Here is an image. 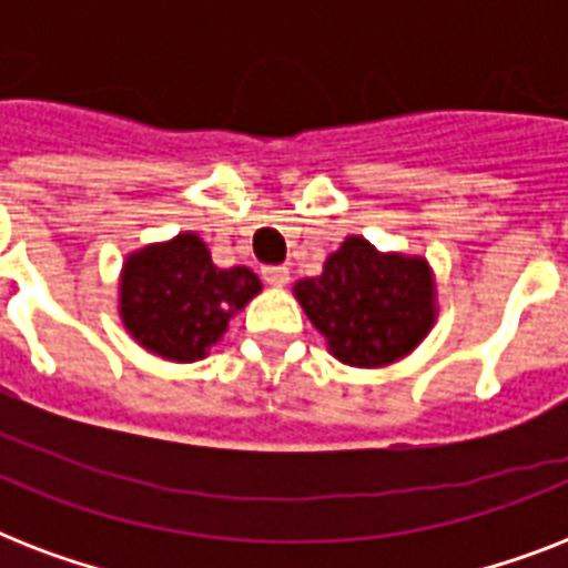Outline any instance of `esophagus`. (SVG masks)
<instances>
[{
	"mask_svg": "<svg viewBox=\"0 0 568 568\" xmlns=\"http://www.w3.org/2000/svg\"><path fill=\"white\" fill-rule=\"evenodd\" d=\"M262 276H265L267 285H274V288H283L288 283V267L285 265H267L262 267Z\"/></svg>",
	"mask_w": 568,
	"mask_h": 568,
	"instance_id": "34e87169",
	"label": "esophagus"
}]
</instances>
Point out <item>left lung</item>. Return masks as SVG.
<instances>
[{"mask_svg":"<svg viewBox=\"0 0 568 568\" xmlns=\"http://www.w3.org/2000/svg\"><path fill=\"white\" fill-rule=\"evenodd\" d=\"M294 297L327 338V351L354 368H386L422 345L436 324V280L424 256L383 253L351 235L318 276L294 283Z\"/></svg>","mask_w":568,"mask_h":568,"instance_id":"8db88e82","label":"left lung"}]
</instances>
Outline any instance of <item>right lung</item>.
Wrapping results in <instances>:
<instances>
[{"instance_id": "1", "label": "right lung", "mask_w": 568, "mask_h": 568, "mask_svg": "<svg viewBox=\"0 0 568 568\" xmlns=\"http://www.w3.org/2000/svg\"><path fill=\"white\" fill-rule=\"evenodd\" d=\"M120 321L138 345L171 363H196L258 292L244 265L217 267L196 232L129 253L120 271Z\"/></svg>"}]
</instances>
